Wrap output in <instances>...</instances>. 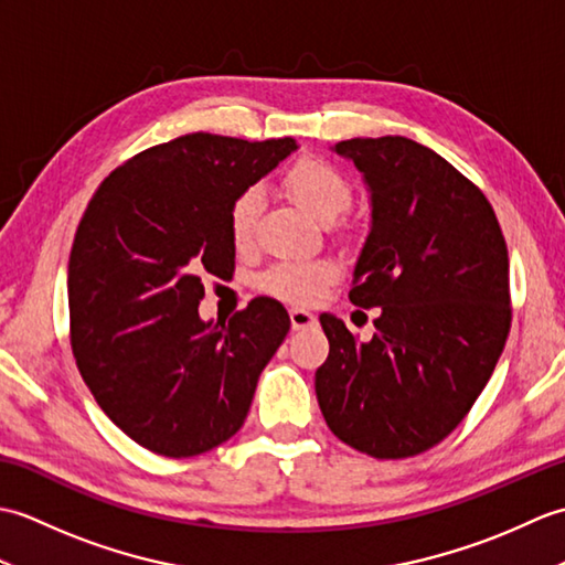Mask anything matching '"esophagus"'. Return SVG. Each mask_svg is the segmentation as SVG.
Returning a JSON list of instances; mask_svg holds the SVG:
<instances>
[{
    "label": "esophagus",
    "mask_w": 565,
    "mask_h": 565,
    "mask_svg": "<svg viewBox=\"0 0 565 565\" xmlns=\"http://www.w3.org/2000/svg\"><path fill=\"white\" fill-rule=\"evenodd\" d=\"M289 318H291V328L294 330H306L310 326H316V316L310 313L306 308H291L289 310Z\"/></svg>",
    "instance_id": "34e87169"
}]
</instances>
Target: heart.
Returning <instances> with one entry per match:
<instances>
[{
  "instance_id": "1",
  "label": "heart",
  "mask_w": 565,
  "mask_h": 565,
  "mask_svg": "<svg viewBox=\"0 0 565 565\" xmlns=\"http://www.w3.org/2000/svg\"><path fill=\"white\" fill-rule=\"evenodd\" d=\"M284 189L289 196L322 223L338 221L352 206V186L347 177L326 160L303 158L284 172ZM264 206L259 186H247L227 209V231L235 247H247L255 237ZM338 276V267L328 259H286L259 276V289L294 303H313Z\"/></svg>"
}]
</instances>
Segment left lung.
<instances>
[{
	"label": "left lung",
	"instance_id": "left-lung-1",
	"mask_svg": "<svg viewBox=\"0 0 565 565\" xmlns=\"http://www.w3.org/2000/svg\"><path fill=\"white\" fill-rule=\"evenodd\" d=\"M332 150L371 196L350 301L381 316L369 342L320 316L330 354L316 395L334 437L405 459L451 435L493 376L512 318L508 245L483 191L435 150L403 136Z\"/></svg>",
	"mask_w": 565,
	"mask_h": 565
}]
</instances>
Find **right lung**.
<instances>
[{
  "label": "right lung",
  "instance_id": "obj_1",
  "mask_svg": "<svg viewBox=\"0 0 565 565\" xmlns=\"http://www.w3.org/2000/svg\"><path fill=\"white\" fill-rule=\"evenodd\" d=\"M296 148L189 134L118 167L84 211L67 264L72 354L140 447L182 459L243 427L291 320L262 296L227 322H203V276L233 274L227 209Z\"/></svg>",
  "mask_w": 565,
  "mask_h": 565
}]
</instances>
